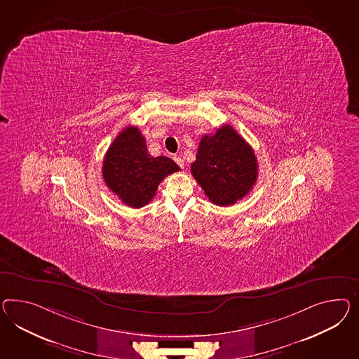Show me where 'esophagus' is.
Instances as JSON below:
<instances>
[{"mask_svg":"<svg viewBox=\"0 0 359 359\" xmlns=\"http://www.w3.org/2000/svg\"><path fill=\"white\" fill-rule=\"evenodd\" d=\"M174 161L177 163V165H180L182 168H184L185 162L184 159L180 156V155H175L174 156Z\"/></svg>","mask_w":359,"mask_h":359,"instance_id":"1","label":"esophagus"}]
</instances>
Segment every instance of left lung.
Returning <instances> with one entry per match:
<instances>
[{"instance_id":"obj_1","label":"left lung","mask_w":359,"mask_h":359,"mask_svg":"<svg viewBox=\"0 0 359 359\" xmlns=\"http://www.w3.org/2000/svg\"><path fill=\"white\" fill-rule=\"evenodd\" d=\"M257 167L252 147L233 126H223L201 138L191 171L213 204L227 206L252 189Z\"/></svg>"}]
</instances>
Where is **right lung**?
<instances>
[{
	"mask_svg": "<svg viewBox=\"0 0 359 359\" xmlns=\"http://www.w3.org/2000/svg\"><path fill=\"white\" fill-rule=\"evenodd\" d=\"M180 167L165 155L147 153L146 141L137 126H126L114 140L103 161V179L117 197L132 208L149 204L159 183Z\"/></svg>",
	"mask_w": 359,
	"mask_h": 359,
	"instance_id": "obj_1",
	"label": "right lung"
}]
</instances>
